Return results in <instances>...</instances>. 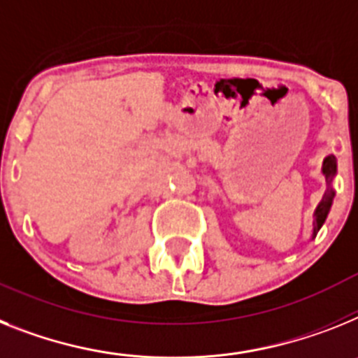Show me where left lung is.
Here are the masks:
<instances>
[{
	"label": "left lung",
	"instance_id": "obj_1",
	"mask_svg": "<svg viewBox=\"0 0 358 358\" xmlns=\"http://www.w3.org/2000/svg\"><path fill=\"white\" fill-rule=\"evenodd\" d=\"M322 174H324V178H326L327 189H326V193H324L322 200H320V203H318L317 209H315L313 238L317 236V233L320 231V227L324 225V222H326L327 215H329V209H331L333 198H335V191H333L331 184H333V178H335V174H337V158H335L333 155H329V156H326V158H324Z\"/></svg>",
	"mask_w": 358,
	"mask_h": 358
}]
</instances>
